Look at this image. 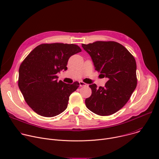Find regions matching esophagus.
<instances>
[{
	"instance_id": "1",
	"label": "esophagus",
	"mask_w": 159,
	"mask_h": 159,
	"mask_svg": "<svg viewBox=\"0 0 159 159\" xmlns=\"http://www.w3.org/2000/svg\"><path fill=\"white\" fill-rule=\"evenodd\" d=\"M79 84H80V86H81V87L86 86V83H84V82H82V81H80V82H79Z\"/></svg>"
}]
</instances>
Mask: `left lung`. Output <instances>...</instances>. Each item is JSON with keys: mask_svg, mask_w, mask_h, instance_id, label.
Wrapping results in <instances>:
<instances>
[{"mask_svg": "<svg viewBox=\"0 0 159 159\" xmlns=\"http://www.w3.org/2000/svg\"><path fill=\"white\" fill-rule=\"evenodd\" d=\"M82 46L91 57L96 71L108 79L104 87L89 86L92 93L86 99V106L97 115H112L128 102L137 87L135 58L114 41H97Z\"/></svg>", "mask_w": 159, "mask_h": 159, "instance_id": "left-lung-1", "label": "left lung"}]
</instances>
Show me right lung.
Instances as JSON below:
<instances>
[{
    "instance_id": "1",
    "label": "right lung",
    "mask_w": 159,
    "mask_h": 159,
    "mask_svg": "<svg viewBox=\"0 0 159 159\" xmlns=\"http://www.w3.org/2000/svg\"><path fill=\"white\" fill-rule=\"evenodd\" d=\"M81 51L73 44H42L25 58L19 68L18 85L25 101L35 113L52 117L66 109L79 83L58 82L57 74L67 70L70 57Z\"/></svg>"
}]
</instances>
